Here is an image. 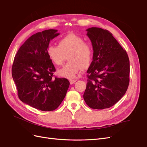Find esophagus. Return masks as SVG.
I'll return each mask as SVG.
<instances>
[{"instance_id": "obj_1", "label": "esophagus", "mask_w": 147, "mask_h": 147, "mask_svg": "<svg viewBox=\"0 0 147 147\" xmlns=\"http://www.w3.org/2000/svg\"><path fill=\"white\" fill-rule=\"evenodd\" d=\"M70 83L71 84H74V83H75V82H77V80H73V79H72V80H70Z\"/></svg>"}]
</instances>
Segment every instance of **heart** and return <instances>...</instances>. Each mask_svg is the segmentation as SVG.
I'll use <instances>...</instances> for the list:
<instances>
[{
  "mask_svg": "<svg viewBox=\"0 0 147 147\" xmlns=\"http://www.w3.org/2000/svg\"><path fill=\"white\" fill-rule=\"evenodd\" d=\"M47 53L53 63L57 66L63 65L68 56L69 62L57 74L60 77L69 79L74 78L81 68L88 67L93 57L92 45L75 34H69L62 38L59 45H49Z\"/></svg>",
  "mask_w": 147,
  "mask_h": 147,
  "instance_id": "heart-1",
  "label": "heart"
}]
</instances>
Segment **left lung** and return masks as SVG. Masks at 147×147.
I'll list each match as a JSON object with an SVG mask.
<instances>
[{"mask_svg": "<svg viewBox=\"0 0 147 147\" xmlns=\"http://www.w3.org/2000/svg\"><path fill=\"white\" fill-rule=\"evenodd\" d=\"M86 31L92 43L93 57L87 70L83 98L91 109H108L118 102L127 90L129 59L109 30L91 28Z\"/></svg>", "mask_w": 147, "mask_h": 147, "instance_id": "obj_1", "label": "left lung"}]
</instances>
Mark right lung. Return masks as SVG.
Listing matches in <instances>:
<instances>
[{
  "instance_id": "add662e5",
  "label": "right lung",
  "mask_w": 147,
  "mask_h": 147,
  "mask_svg": "<svg viewBox=\"0 0 147 147\" xmlns=\"http://www.w3.org/2000/svg\"><path fill=\"white\" fill-rule=\"evenodd\" d=\"M57 32L48 29L32 35L20 48L12 65L20 99L42 111L58 107L70 84L65 78H53L56 69L47 53L50 40L59 35Z\"/></svg>"
}]
</instances>
